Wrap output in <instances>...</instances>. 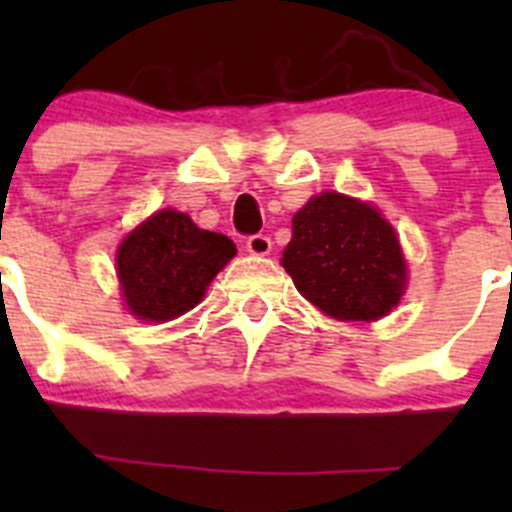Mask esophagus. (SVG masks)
Instances as JSON below:
<instances>
[{
    "mask_svg": "<svg viewBox=\"0 0 512 512\" xmlns=\"http://www.w3.org/2000/svg\"><path fill=\"white\" fill-rule=\"evenodd\" d=\"M270 250H272V240L267 235H262V232L247 237V252H250V255L262 257V255H267Z\"/></svg>",
    "mask_w": 512,
    "mask_h": 512,
    "instance_id": "34e87169",
    "label": "esophagus"
}]
</instances>
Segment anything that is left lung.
<instances>
[{
    "label": "left lung",
    "mask_w": 512,
    "mask_h": 512,
    "mask_svg": "<svg viewBox=\"0 0 512 512\" xmlns=\"http://www.w3.org/2000/svg\"><path fill=\"white\" fill-rule=\"evenodd\" d=\"M282 265L302 297L349 322L384 317L406 285L394 227L371 205L339 193L317 195L294 215Z\"/></svg>",
    "instance_id": "1"
}]
</instances>
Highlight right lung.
<instances>
[{"mask_svg":"<svg viewBox=\"0 0 512 512\" xmlns=\"http://www.w3.org/2000/svg\"><path fill=\"white\" fill-rule=\"evenodd\" d=\"M235 255L230 237L200 230L185 213L160 210L118 247V280L128 309L165 322L193 309Z\"/></svg>","mask_w":512,"mask_h":512,"instance_id":"right-lung-1","label":"right lung"}]
</instances>
